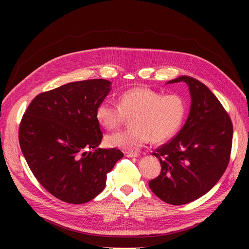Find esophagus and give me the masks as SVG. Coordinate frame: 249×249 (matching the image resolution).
Segmentation results:
<instances>
[{"instance_id": "1", "label": "esophagus", "mask_w": 249, "mask_h": 249, "mask_svg": "<svg viewBox=\"0 0 249 249\" xmlns=\"http://www.w3.org/2000/svg\"><path fill=\"white\" fill-rule=\"evenodd\" d=\"M124 156L127 158H133V157H138L137 153H133V152H124Z\"/></svg>"}]
</instances>
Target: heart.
<instances>
[{
	"label": "heart",
	"mask_w": 249,
	"mask_h": 249,
	"mask_svg": "<svg viewBox=\"0 0 249 249\" xmlns=\"http://www.w3.org/2000/svg\"><path fill=\"white\" fill-rule=\"evenodd\" d=\"M187 102L177 93L165 94L148 87L127 89L118 96V106L108 101L97 105L95 117L107 130L131 117V127L106 136V144L124 150H137L152 139L155 143L169 140L179 131L187 115Z\"/></svg>",
	"instance_id": "b5f03b06"
}]
</instances>
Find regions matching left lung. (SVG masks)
<instances>
[{
    "label": "left lung",
    "instance_id": "1",
    "mask_svg": "<svg viewBox=\"0 0 249 249\" xmlns=\"http://www.w3.org/2000/svg\"><path fill=\"white\" fill-rule=\"evenodd\" d=\"M184 82L191 107L177 136L156 149L161 172L148 186L158 197L180 206L201 197L227 169L231 150L232 124L221 103L198 80L182 76L167 84Z\"/></svg>",
    "mask_w": 249,
    "mask_h": 249
}]
</instances>
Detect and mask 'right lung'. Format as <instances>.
<instances>
[{
	"label": "right lung",
	"instance_id": "right-lung-1",
	"mask_svg": "<svg viewBox=\"0 0 249 249\" xmlns=\"http://www.w3.org/2000/svg\"><path fill=\"white\" fill-rule=\"evenodd\" d=\"M110 90L104 79L69 83L37 95L21 118L22 155L37 180L60 200L80 205L93 199L124 157L119 149L99 147L103 133L95 110Z\"/></svg>",
	"mask_w": 249,
	"mask_h": 249
}]
</instances>
